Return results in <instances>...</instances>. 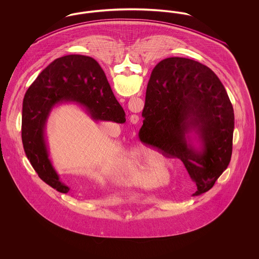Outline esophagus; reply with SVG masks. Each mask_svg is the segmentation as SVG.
I'll use <instances>...</instances> for the list:
<instances>
[{"label":"esophagus","mask_w":259,"mask_h":259,"mask_svg":"<svg viewBox=\"0 0 259 259\" xmlns=\"http://www.w3.org/2000/svg\"><path fill=\"white\" fill-rule=\"evenodd\" d=\"M130 121H131V123H138V122H139V116H138L137 114H134V115H132V116L130 117Z\"/></svg>","instance_id":"34e87169"}]
</instances>
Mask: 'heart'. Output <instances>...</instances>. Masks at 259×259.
I'll return each instance as SVG.
<instances>
[{"instance_id": "1", "label": "heart", "mask_w": 259, "mask_h": 259, "mask_svg": "<svg viewBox=\"0 0 259 259\" xmlns=\"http://www.w3.org/2000/svg\"><path fill=\"white\" fill-rule=\"evenodd\" d=\"M167 160L155 151H143L138 159H136L135 167L132 169L130 181L138 185H148V175L153 174L156 167L164 165Z\"/></svg>"}]
</instances>
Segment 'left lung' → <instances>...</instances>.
<instances>
[{
	"mask_svg": "<svg viewBox=\"0 0 259 259\" xmlns=\"http://www.w3.org/2000/svg\"><path fill=\"white\" fill-rule=\"evenodd\" d=\"M142 116L141 142L183 161L196 186L192 196L209 190L230 162L234 130L233 107L215 74L191 59L162 60L150 75Z\"/></svg>",
	"mask_w": 259,
	"mask_h": 259,
	"instance_id": "1",
	"label": "left lung"
}]
</instances>
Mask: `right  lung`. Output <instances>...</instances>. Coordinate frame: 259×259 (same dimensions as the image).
Returning <instances> with one entry per match:
<instances>
[{
  "mask_svg": "<svg viewBox=\"0 0 259 259\" xmlns=\"http://www.w3.org/2000/svg\"><path fill=\"white\" fill-rule=\"evenodd\" d=\"M67 103L78 106L95 122L126 121L122 107L93 58L66 55L54 60L37 75L23 100V148L37 176L61 193L70 192L71 187L62 181L50 160L46 129L52 109Z\"/></svg>",
  "mask_w": 259,
  "mask_h": 259,
  "instance_id": "obj_1",
  "label": "right lung"
}]
</instances>
